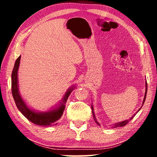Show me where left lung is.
<instances>
[{
	"instance_id": "left-lung-1",
	"label": "left lung",
	"mask_w": 157,
	"mask_h": 157,
	"mask_svg": "<svg viewBox=\"0 0 157 157\" xmlns=\"http://www.w3.org/2000/svg\"><path fill=\"white\" fill-rule=\"evenodd\" d=\"M145 87H146V89H145V93L144 99H143V105L144 104V102H145V98H146V95H147V82H145ZM141 107H140V108L138 110V111H137V112H136V113H137L138 112H139V110L140 109H141ZM91 109H92V113H93V116H94L95 122L98 124V125H100V123H98V122L97 121L96 118H95V115H94V107H93L92 105H91ZM136 113H134V115H133V116L131 117V118H130L129 119H128V120H126V121H123V122H120V123H117L113 124L112 127H114V128H116V127H123V126H124V125H126V124L129 123V121H131L132 119L133 118H134V116L136 115Z\"/></svg>"
}]
</instances>
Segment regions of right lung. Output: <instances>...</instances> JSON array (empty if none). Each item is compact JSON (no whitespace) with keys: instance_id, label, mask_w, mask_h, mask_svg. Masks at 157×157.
Instances as JSON below:
<instances>
[{"instance_id":"1","label":"right lung","mask_w":157,"mask_h":157,"mask_svg":"<svg viewBox=\"0 0 157 157\" xmlns=\"http://www.w3.org/2000/svg\"><path fill=\"white\" fill-rule=\"evenodd\" d=\"M20 60L21 56L18 57V59L16 60L12 73V94L16 105L21 113L33 123L44 127L55 125L57 124L61 117L62 116L63 110L65 109V103L75 87H71V89L67 90L62 100L61 101L60 105L58 107H56V108L52 109L46 112H39V111L30 109L22 99L18 91V69L19 67Z\"/></svg>"}]
</instances>
